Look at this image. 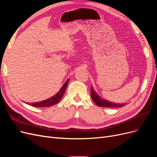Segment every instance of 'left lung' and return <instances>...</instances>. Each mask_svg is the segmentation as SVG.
<instances>
[{
	"instance_id": "left-lung-1",
	"label": "left lung",
	"mask_w": 157,
	"mask_h": 157,
	"mask_svg": "<svg viewBox=\"0 0 157 157\" xmlns=\"http://www.w3.org/2000/svg\"><path fill=\"white\" fill-rule=\"evenodd\" d=\"M91 97L93 99V101L94 103L96 104L99 107H108V108H111V107H122L123 106L125 105V104H121V103H115L113 102L109 101L106 99H104L101 98L99 97V95H98L95 91L94 90L92 86H91Z\"/></svg>"
}]
</instances>
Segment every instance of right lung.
<instances>
[{
  "mask_svg": "<svg viewBox=\"0 0 157 157\" xmlns=\"http://www.w3.org/2000/svg\"><path fill=\"white\" fill-rule=\"evenodd\" d=\"M69 79L67 80V81L64 83L63 86L61 87V88L59 90V92L56 95H54V96H52V98L48 99H46L44 101H42L40 102H36L34 103H29V105L35 107H50L54 105V104L58 103L63 96L66 87H67L69 82Z\"/></svg>",
  "mask_w": 157,
  "mask_h": 157,
  "instance_id": "add662e5",
  "label": "right lung"
}]
</instances>
